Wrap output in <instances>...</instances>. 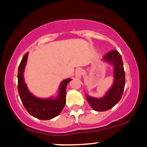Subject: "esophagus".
Wrapping results in <instances>:
<instances>
[{
    "label": "esophagus",
    "instance_id": "esophagus-1",
    "mask_svg": "<svg viewBox=\"0 0 147 147\" xmlns=\"http://www.w3.org/2000/svg\"><path fill=\"white\" fill-rule=\"evenodd\" d=\"M83 74V71L82 69H78L76 71V76L78 78H80Z\"/></svg>",
    "mask_w": 147,
    "mask_h": 147
}]
</instances>
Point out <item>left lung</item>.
Listing matches in <instances>:
<instances>
[{"mask_svg": "<svg viewBox=\"0 0 147 147\" xmlns=\"http://www.w3.org/2000/svg\"><path fill=\"white\" fill-rule=\"evenodd\" d=\"M103 59L113 66L114 82L109 90L104 97L94 98L86 95L90 106L97 111H105L114 107L121 100L125 85L123 63L121 55L116 50H112L103 57Z\"/></svg>", "mask_w": 147, "mask_h": 147, "instance_id": "1", "label": "left lung"}]
</instances>
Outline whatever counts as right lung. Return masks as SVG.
Returning <instances> with one entry per match:
<instances>
[{"label":"right lung","instance_id":"right-lung-1","mask_svg":"<svg viewBox=\"0 0 147 147\" xmlns=\"http://www.w3.org/2000/svg\"><path fill=\"white\" fill-rule=\"evenodd\" d=\"M28 53L24 55L18 68V88L20 99L24 107L30 115L40 120H50L58 116L62 111L66 104V88L67 83L71 79H67L61 82L59 87V93L57 98L39 99L34 97L28 90L24 83L23 72L27 59Z\"/></svg>","mask_w":147,"mask_h":147}]
</instances>
